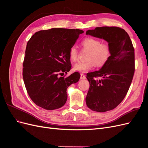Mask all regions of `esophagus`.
I'll return each mask as SVG.
<instances>
[{
	"label": "esophagus",
	"mask_w": 148,
	"mask_h": 148,
	"mask_svg": "<svg viewBox=\"0 0 148 148\" xmlns=\"http://www.w3.org/2000/svg\"><path fill=\"white\" fill-rule=\"evenodd\" d=\"M80 78H81V79H85V78H86V76H85L83 73H82L81 75H80Z\"/></svg>",
	"instance_id": "34e87169"
}]
</instances>
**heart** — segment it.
Segmentation results:
<instances>
[{
    "label": "heart",
    "mask_w": 148,
    "mask_h": 148,
    "mask_svg": "<svg viewBox=\"0 0 148 148\" xmlns=\"http://www.w3.org/2000/svg\"><path fill=\"white\" fill-rule=\"evenodd\" d=\"M82 45L84 50L89 51L86 60L78 62L73 65V70L80 73H85L97 67L104 66L109 60L111 48L108 44L102 43L99 39L95 38H86L83 40ZM71 60L76 61L79 57V51L76 46H72L69 51Z\"/></svg>",
    "instance_id": "1"
}]
</instances>
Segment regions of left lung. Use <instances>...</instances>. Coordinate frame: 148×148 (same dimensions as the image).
Segmentation results:
<instances>
[{"label":"left lung","mask_w":148,"mask_h":148,"mask_svg":"<svg viewBox=\"0 0 148 148\" xmlns=\"http://www.w3.org/2000/svg\"><path fill=\"white\" fill-rule=\"evenodd\" d=\"M86 34L106 40L111 48L108 62L99 70L86 75L89 82L86 105L92 110L104 112L115 109L127 95L135 70V49L128 33L119 27H97ZM99 77L100 80L97 79Z\"/></svg>","instance_id":"1"}]
</instances>
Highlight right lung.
<instances>
[{
	"mask_svg": "<svg viewBox=\"0 0 148 148\" xmlns=\"http://www.w3.org/2000/svg\"><path fill=\"white\" fill-rule=\"evenodd\" d=\"M79 29L52 28L36 33L26 45L23 64V78L26 91L37 106L46 110L59 109L67 100L66 89L78 82L71 69L69 51L80 34Z\"/></svg>",
	"mask_w": 148,
	"mask_h": 148,
	"instance_id": "right-lung-1",
	"label": "right lung"
}]
</instances>
